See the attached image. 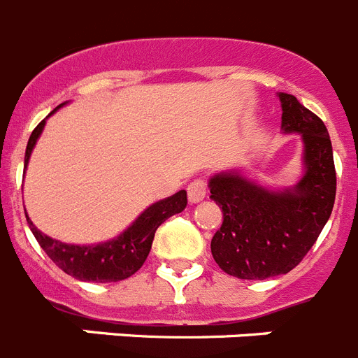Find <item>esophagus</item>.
I'll use <instances>...</instances> for the list:
<instances>
[{
  "label": "esophagus",
  "instance_id": "34e87169",
  "mask_svg": "<svg viewBox=\"0 0 358 358\" xmlns=\"http://www.w3.org/2000/svg\"><path fill=\"white\" fill-rule=\"evenodd\" d=\"M206 194H208V186L202 179H195V181H192L188 185V199L192 204L201 202L202 199L206 197Z\"/></svg>",
  "mask_w": 358,
  "mask_h": 358
}]
</instances>
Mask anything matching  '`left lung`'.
Instances as JSON below:
<instances>
[{"instance_id": "1", "label": "left lung", "mask_w": 358, "mask_h": 358, "mask_svg": "<svg viewBox=\"0 0 358 358\" xmlns=\"http://www.w3.org/2000/svg\"><path fill=\"white\" fill-rule=\"evenodd\" d=\"M281 129L303 138L305 176L294 188L273 192L238 172L210 179L211 199L224 222L211 238V255L224 273L267 280L292 271L312 249L335 202L334 150L327 125L292 94L280 93Z\"/></svg>"}]
</instances>
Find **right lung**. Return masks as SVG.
Instances as JSON below:
<instances>
[{
  "label": "right lung",
  "mask_w": 358,
  "mask_h": 358,
  "mask_svg": "<svg viewBox=\"0 0 358 358\" xmlns=\"http://www.w3.org/2000/svg\"><path fill=\"white\" fill-rule=\"evenodd\" d=\"M61 106H64V103H61ZM57 109H53L50 115H53ZM44 123H46V120H43L34 129L30 140H28L27 152H24V172H27L31 150H34L41 132H43ZM186 202H188V199H186L185 189L177 192L172 197L154 202L152 206H148L140 217L136 218L131 227L123 231L122 235L109 240V242L96 243V245H73V243L53 240L52 236L43 235L34 226L27 211H24V215H27V222L36 240L57 267L62 268L69 276L77 278V280L93 281V283H110V281L127 280L140 271L141 265L147 260L148 252H150L152 240H154L157 227L172 215L181 213L186 208Z\"/></svg>",
  "instance_id": "1"
}]
</instances>
